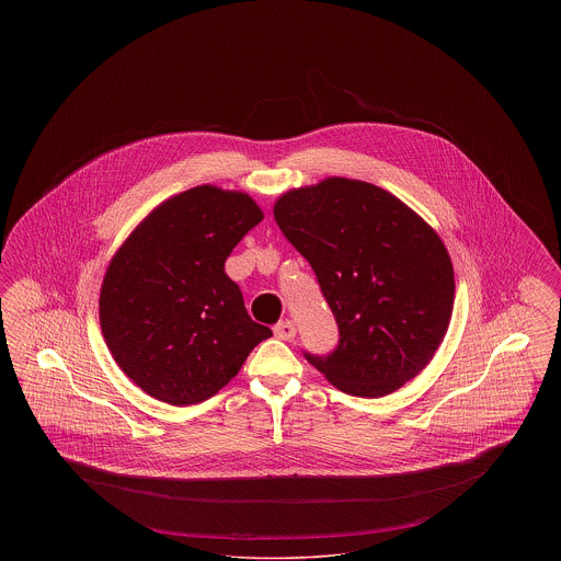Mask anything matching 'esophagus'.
<instances>
[{"label":"esophagus","instance_id":"obj_1","mask_svg":"<svg viewBox=\"0 0 561 561\" xmlns=\"http://www.w3.org/2000/svg\"><path fill=\"white\" fill-rule=\"evenodd\" d=\"M273 332H275V336H277L279 341H293L294 336H296V325H294V321L290 320L279 321V323L273 328Z\"/></svg>","mask_w":561,"mask_h":561}]
</instances>
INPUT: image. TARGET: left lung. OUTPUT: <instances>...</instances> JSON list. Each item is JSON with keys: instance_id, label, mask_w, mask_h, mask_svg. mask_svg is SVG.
Returning a JSON list of instances; mask_svg holds the SVG:
<instances>
[{"instance_id": "obj_1", "label": "left lung", "mask_w": 561, "mask_h": 561, "mask_svg": "<svg viewBox=\"0 0 561 561\" xmlns=\"http://www.w3.org/2000/svg\"><path fill=\"white\" fill-rule=\"evenodd\" d=\"M273 216L339 323V347L307 362L357 398L389 396L421 373L454 307L453 261L427 222L389 191L341 176L284 193Z\"/></svg>"}]
</instances>
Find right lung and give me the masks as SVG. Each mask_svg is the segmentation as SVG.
Returning <instances> with one entry per match:
<instances>
[{
  "mask_svg": "<svg viewBox=\"0 0 561 561\" xmlns=\"http://www.w3.org/2000/svg\"><path fill=\"white\" fill-rule=\"evenodd\" d=\"M263 210L241 191L188 188L149 214L108 263L99 316L117 366L147 396H216L273 332L248 316L225 261Z\"/></svg>",
  "mask_w": 561,
  "mask_h": 561,
  "instance_id": "1",
  "label": "right lung"
}]
</instances>
